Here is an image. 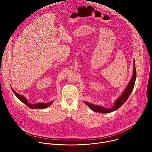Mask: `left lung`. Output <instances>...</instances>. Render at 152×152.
<instances>
[{"label": "left lung", "mask_w": 152, "mask_h": 152, "mask_svg": "<svg viewBox=\"0 0 152 152\" xmlns=\"http://www.w3.org/2000/svg\"><path fill=\"white\" fill-rule=\"evenodd\" d=\"M136 75L137 73H136V69H135V61H134V72H133L132 79L131 81L129 82L128 85L127 86V87L126 88L123 94L120 96V97L118 99H117V100L114 103V106L112 108L107 109V108H105L103 106L93 104L86 102H85V103H86V105L88 106L91 108V110L97 113L106 114V113H110L117 110L126 102L129 96L131 95L135 85V82L136 76H137Z\"/></svg>", "instance_id": "1"}]
</instances>
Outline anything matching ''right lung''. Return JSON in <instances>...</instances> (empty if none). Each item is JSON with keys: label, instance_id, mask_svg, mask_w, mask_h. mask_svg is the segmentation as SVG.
<instances>
[{"label": "right lung", "instance_id": "right-lung-1", "mask_svg": "<svg viewBox=\"0 0 152 152\" xmlns=\"http://www.w3.org/2000/svg\"><path fill=\"white\" fill-rule=\"evenodd\" d=\"M11 90L12 91V92L14 93V94L15 95V96L21 101L23 103H24L25 104H26L29 107L31 108V109H45V108L48 107V106H49L53 102V101H51L49 103H38L36 104H29L28 101L27 99L23 96H21L19 94H18L17 93H16L11 87Z\"/></svg>", "mask_w": 152, "mask_h": 152}]
</instances>
